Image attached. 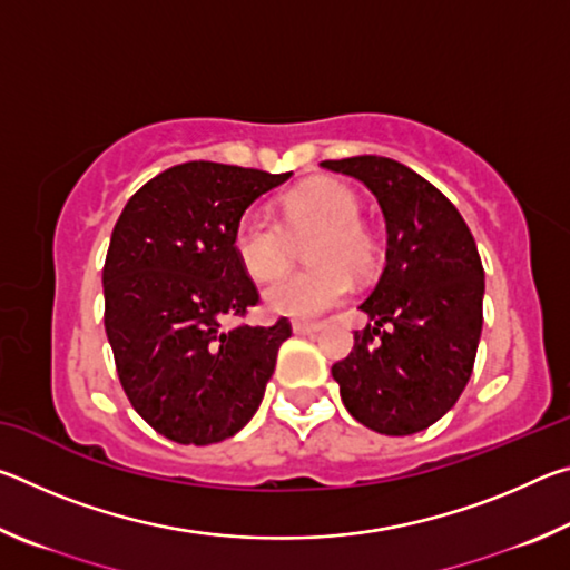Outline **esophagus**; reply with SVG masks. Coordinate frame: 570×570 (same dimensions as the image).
<instances>
[{
	"instance_id": "esophagus-1",
	"label": "esophagus",
	"mask_w": 570,
	"mask_h": 570,
	"mask_svg": "<svg viewBox=\"0 0 570 570\" xmlns=\"http://www.w3.org/2000/svg\"><path fill=\"white\" fill-rule=\"evenodd\" d=\"M294 334H316L322 330V324H308V322H294L292 324Z\"/></svg>"
}]
</instances>
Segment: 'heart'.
<instances>
[{"instance_id":"heart-1","label":"heart","mask_w":570,"mask_h":570,"mask_svg":"<svg viewBox=\"0 0 570 570\" xmlns=\"http://www.w3.org/2000/svg\"><path fill=\"white\" fill-rule=\"evenodd\" d=\"M314 240L306 262L314 268L276 278L264 288L268 312L314 320L340 306L352 292V276L362 278L377 264V244L362 226V200L336 180H320L284 200V226L250 208L234 228V250L248 276L268 282L294 262V240Z\"/></svg>"}]
</instances>
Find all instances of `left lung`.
I'll use <instances>...</instances> for the list:
<instances>
[{"label":"left lung","instance_id":"obj_1","mask_svg":"<svg viewBox=\"0 0 570 570\" xmlns=\"http://www.w3.org/2000/svg\"><path fill=\"white\" fill-rule=\"evenodd\" d=\"M362 180L387 224V264L360 306L370 316L332 366L344 407L380 435L428 430L465 390L482 332L485 272L470 228L442 193L382 156L324 160Z\"/></svg>","mask_w":570,"mask_h":570}]
</instances>
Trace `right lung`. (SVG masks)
Masks as SVG:
<instances>
[{
    "mask_svg": "<svg viewBox=\"0 0 570 570\" xmlns=\"http://www.w3.org/2000/svg\"><path fill=\"white\" fill-rule=\"evenodd\" d=\"M292 173L190 160L122 208L102 268L105 332L135 412L163 438L210 445L254 417L292 324H238L258 292L234 250L238 218Z\"/></svg>",
    "mask_w": 570,
    "mask_h": 570,
    "instance_id": "right-lung-1",
    "label": "right lung"
}]
</instances>
